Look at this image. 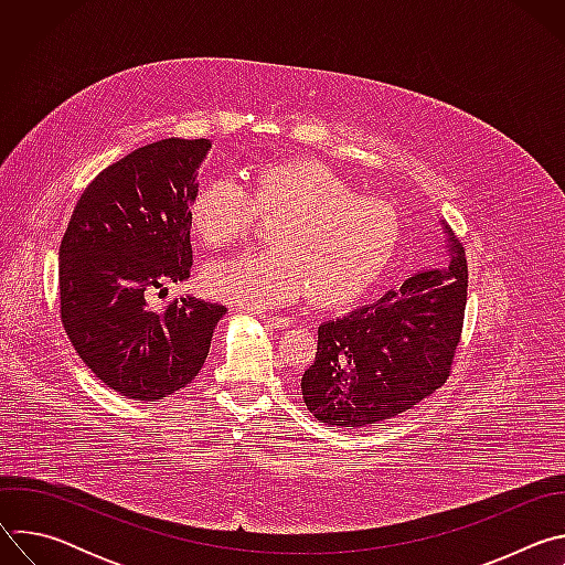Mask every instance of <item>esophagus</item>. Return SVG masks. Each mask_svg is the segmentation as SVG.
<instances>
[{
	"label": "esophagus",
	"mask_w": 565,
	"mask_h": 565,
	"mask_svg": "<svg viewBox=\"0 0 565 565\" xmlns=\"http://www.w3.org/2000/svg\"><path fill=\"white\" fill-rule=\"evenodd\" d=\"M264 324L273 327V329H288L292 324V319L286 315H259Z\"/></svg>",
	"instance_id": "esophagus-1"
}]
</instances>
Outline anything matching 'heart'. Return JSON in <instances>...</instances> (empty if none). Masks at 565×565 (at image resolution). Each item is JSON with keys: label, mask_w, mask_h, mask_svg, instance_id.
<instances>
[{"label": "heart", "mask_w": 565, "mask_h": 565, "mask_svg": "<svg viewBox=\"0 0 565 565\" xmlns=\"http://www.w3.org/2000/svg\"><path fill=\"white\" fill-rule=\"evenodd\" d=\"M188 216L210 248L246 238L259 218H279L275 248L214 262L201 275L207 295L248 308L284 306L308 292L319 303H349L380 279L402 234L391 203L355 194L310 160L264 166L246 188L212 179L192 196Z\"/></svg>", "instance_id": "heart-1"}]
</instances>
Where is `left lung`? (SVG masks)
<instances>
[{
  "label": "left lung",
  "mask_w": 565,
  "mask_h": 565,
  "mask_svg": "<svg viewBox=\"0 0 565 565\" xmlns=\"http://www.w3.org/2000/svg\"><path fill=\"white\" fill-rule=\"evenodd\" d=\"M445 230L449 268L418 273L319 327L315 360L301 375L303 402L317 420L342 429L373 427L447 382L462 333L467 262Z\"/></svg>",
  "instance_id": "left-lung-1"
}]
</instances>
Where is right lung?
Listing matches in <instances>:
<instances>
[{
    "mask_svg": "<svg viewBox=\"0 0 565 565\" xmlns=\"http://www.w3.org/2000/svg\"><path fill=\"white\" fill-rule=\"evenodd\" d=\"M207 138H166L103 170L79 196L60 244V317L83 362L109 388L156 402L203 369L221 303L147 295L192 270L188 207Z\"/></svg>",
    "mask_w": 565,
    "mask_h": 565,
    "instance_id": "right-lung-1",
    "label": "right lung"
}]
</instances>
